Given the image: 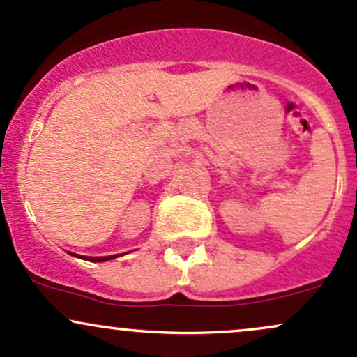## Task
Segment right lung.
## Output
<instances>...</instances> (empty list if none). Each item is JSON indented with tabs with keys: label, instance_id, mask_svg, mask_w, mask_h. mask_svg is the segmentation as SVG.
<instances>
[{
	"label": "right lung",
	"instance_id": "add662e5",
	"mask_svg": "<svg viewBox=\"0 0 357 357\" xmlns=\"http://www.w3.org/2000/svg\"><path fill=\"white\" fill-rule=\"evenodd\" d=\"M69 254H73V256H76V257H81V259H84V261H91V262H105V261H112V259H115V257H119V256H120V254H113V256L91 257V256H77V254H74V252H69Z\"/></svg>",
	"mask_w": 357,
	"mask_h": 357
}]
</instances>
